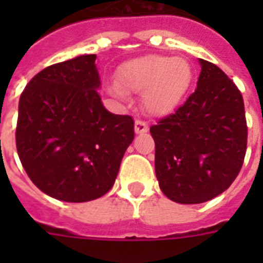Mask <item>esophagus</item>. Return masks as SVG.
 Listing matches in <instances>:
<instances>
[{
    "label": "esophagus",
    "mask_w": 263,
    "mask_h": 263,
    "mask_svg": "<svg viewBox=\"0 0 263 263\" xmlns=\"http://www.w3.org/2000/svg\"><path fill=\"white\" fill-rule=\"evenodd\" d=\"M148 131L147 124L142 121V120H136L135 121V134L136 135H142V134H146Z\"/></svg>",
    "instance_id": "34e87169"
}]
</instances>
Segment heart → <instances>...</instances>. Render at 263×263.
<instances>
[{"mask_svg":"<svg viewBox=\"0 0 263 263\" xmlns=\"http://www.w3.org/2000/svg\"><path fill=\"white\" fill-rule=\"evenodd\" d=\"M192 82V69L183 57L146 54L124 63L117 69L109 94L127 99L142 92V105L150 116L165 117L179 107Z\"/></svg>","mask_w":263,"mask_h":263,"instance_id":"heart-1","label":"heart"}]
</instances>
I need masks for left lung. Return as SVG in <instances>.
Masks as SVG:
<instances>
[{
  "mask_svg": "<svg viewBox=\"0 0 263 263\" xmlns=\"http://www.w3.org/2000/svg\"><path fill=\"white\" fill-rule=\"evenodd\" d=\"M198 61L195 92L150 128L161 191L183 204L203 203L222 194L240 172L247 148L240 91L217 65Z\"/></svg>",
  "mask_w": 263,
  "mask_h": 263,
  "instance_id": "left-lung-1",
  "label": "left lung"
}]
</instances>
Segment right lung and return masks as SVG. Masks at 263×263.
<instances>
[{
	"instance_id": "add662e5",
	"label": "right lung",
	"mask_w": 263,
	"mask_h": 263,
	"mask_svg": "<svg viewBox=\"0 0 263 263\" xmlns=\"http://www.w3.org/2000/svg\"><path fill=\"white\" fill-rule=\"evenodd\" d=\"M95 54L45 68L18 101L16 147L31 181L63 202H88L115 184L135 131L103 106Z\"/></svg>"
}]
</instances>
